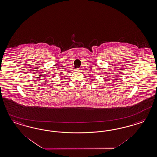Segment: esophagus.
<instances>
[{"label":"esophagus","instance_id":"esophagus-1","mask_svg":"<svg viewBox=\"0 0 157 157\" xmlns=\"http://www.w3.org/2000/svg\"><path fill=\"white\" fill-rule=\"evenodd\" d=\"M76 71H81V69H77L76 70Z\"/></svg>","mask_w":157,"mask_h":157}]
</instances>
